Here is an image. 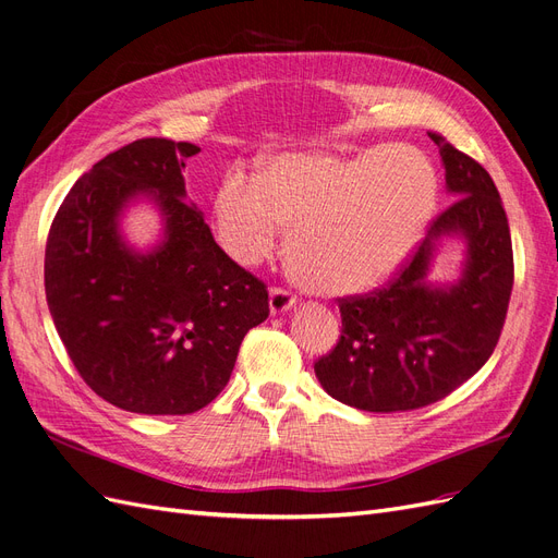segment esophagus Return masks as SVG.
I'll use <instances>...</instances> for the list:
<instances>
[{"instance_id": "34e87169", "label": "esophagus", "mask_w": 558, "mask_h": 558, "mask_svg": "<svg viewBox=\"0 0 558 558\" xmlns=\"http://www.w3.org/2000/svg\"><path fill=\"white\" fill-rule=\"evenodd\" d=\"M293 305H295V298L289 291H283V289L269 291V314L272 316L289 312Z\"/></svg>"}]
</instances>
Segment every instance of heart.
Wrapping results in <instances>:
<instances>
[{"instance_id":"heart-1","label":"heart","mask_w":558,"mask_h":558,"mask_svg":"<svg viewBox=\"0 0 558 558\" xmlns=\"http://www.w3.org/2000/svg\"><path fill=\"white\" fill-rule=\"evenodd\" d=\"M440 195L430 160L412 146L353 158L283 154L263 177L226 172L214 193L218 244L242 267L272 258L291 230V267L318 295L375 289L424 240Z\"/></svg>"}]
</instances>
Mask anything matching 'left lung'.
<instances>
[{
	"mask_svg": "<svg viewBox=\"0 0 558 558\" xmlns=\"http://www.w3.org/2000/svg\"><path fill=\"white\" fill-rule=\"evenodd\" d=\"M453 205L435 218L408 267L365 298L340 302L342 335L314 363L324 391L365 412H408L442 400L492 356L514 283L512 238L494 179L440 134ZM445 239L464 244L462 275L429 281Z\"/></svg>",
	"mask_w": 558,
	"mask_h": 558,
	"instance_id": "1",
	"label": "left lung"
}]
</instances>
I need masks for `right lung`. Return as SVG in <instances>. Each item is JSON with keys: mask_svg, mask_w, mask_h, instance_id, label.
Listing matches in <instances>:
<instances>
[{"mask_svg": "<svg viewBox=\"0 0 558 558\" xmlns=\"http://www.w3.org/2000/svg\"><path fill=\"white\" fill-rule=\"evenodd\" d=\"M189 142L137 140L93 165L46 242V300L74 367L134 414H193L228 384L244 335L267 318V289L214 242L185 197ZM148 201L161 238L132 247L126 209Z\"/></svg>", "mask_w": 558, "mask_h": 558, "instance_id": "1", "label": "right lung"}]
</instances>
